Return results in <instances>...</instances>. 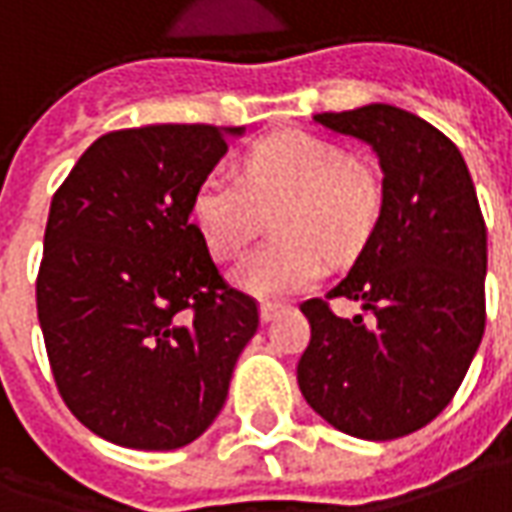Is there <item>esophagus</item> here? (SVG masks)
Returning <instances> with one entry per match:
<instances>
[{"instance_id": "esophagus-1", "label": "esophagus", "mask_w": 512, "mask_h": 512, "mask_svg": "<svg viewBox=\"0 0 512 512\" xmlns=\"http://www.w3.org/2000/svg\"><path fill=\"white\" fill-rule=\"evenodd\" d=\"M285 308H288V305H283V302H260V319H263V322H271L274 316L283 314Z\"/></svg>"}]
</instances>
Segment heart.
Segmentation results:
<instances>
[{"mask_svg":"<svg viewBox=\"0 0 512 512\" xmlns=\"http://www.w3.org/2000/svg\"><path fill=\"white\" fill-rule=\"evenodd\" d=\"M384 204L378 170L339 142L285 131L257 142L243 159V182L207 173L193 190L190 215L215 260H232L255 241L263 212H277L283 241L257 249L235 269V283L257 297L314 288L330 257L356 255L373 235Z\"/></svg>","mask_w":512,"mask_h":512,"instance_id":"heart-1","label":"heart"}]
</instances>
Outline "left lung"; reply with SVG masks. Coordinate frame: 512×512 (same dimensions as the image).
Listing matches in <instances>:
<instances>
[{
	"label": "left lung",
	"instance_id": "left-lung-1",
	"mask_svg": "<svg viewBox=\"0 0 512 512\" xmlns=\"http://www.w3.org/2000/svg\"><path fill=\"white\" fill-rule=\"evenodd\" d=\"M314 120L373 148L384 204L347 277L325 300L300 305L311 342L297 381L333 429L395 440L440 415L474 361L488 229L460 148L417 114L370 103ZM333 296L361 301L371 319L336 317Z\"/></svg>",
	"mask_w": 512,
	"mask_h": 512
}]
</instances>
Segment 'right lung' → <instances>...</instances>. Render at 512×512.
<instances>
[{"label":"right lung","instance_id":"right-lung-1","mask_svg":"<svg viewBox=\"0 0 512 512\" xmlns=\"http://www.w3.org/2000/svg\"><path fill=\"white\" fill-rule=\"evenodd\" d=\"M243 128L145 125L95 139L55 190L36 280L55 387L97 437L193 443L218 417L257 302L224 283L190 201Z\"/></svg>","mask_w":512,"mask_h":512}]
</instances>
